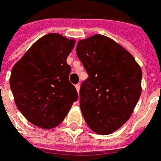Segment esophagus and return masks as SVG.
<instances>
[{"label": "esophagus", "instance_id": "obj_1", "mask_svg": "<svg viewBox=\"0 0 161 161\" xmlns=\"http://www.w3.org/2000/svg\"><path fill=\"white\" fill-rule=\"evenodd\" d=\"M75 87H76V89H77V92H79V90H80V85H79V84H76Z\"/></svg>", "mask_w": 161, "mask_h": 161}]
</instances>
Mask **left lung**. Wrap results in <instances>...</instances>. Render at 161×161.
<instances>
[{"instance_id":"1","label":"left lung","mask_w":161,"mask_h":161,"mask_svg":"<svg viewBox=\"0 0 161 161\" xmlns=\"http://www.w3.org/2000/svg\"><path fill=\"white\" fill-rule=\"evenodd\" d=\"M77 45L89 75L80 88L82 114L93 131L109 135L131 116L142 93V69L125 48L106 36L94 35Z\"/></svg>"}]
</instances>
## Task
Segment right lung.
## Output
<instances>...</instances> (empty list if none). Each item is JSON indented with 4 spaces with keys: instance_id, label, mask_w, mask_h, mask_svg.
Wrapping results in <instances>:
<instances>
[{
    "instance_id": "1",
    "label": "right lung",
    "mask_w": 161,
    "mask_h": 161,
    "mask_svg": "<svg viewBox=\"0 0 161 161\" xmlns=\"http://www.w3.org/2000/svg\"><path fill=\"white\" fill-rule=\"evenodd\" d=\"M74 45V39L49 33L38 39L12 69L10 88L15 104L34 125L58 126L78 98L66 63Z\"/></svg>"
}]
</instances>
